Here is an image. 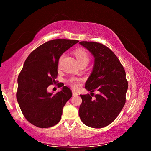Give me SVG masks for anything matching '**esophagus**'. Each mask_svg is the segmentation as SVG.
Listing matches in <instances>:
<instances>
[{
    "label": "esophagus",
    "mask_w": 151,
    "mask_h": 151,
    "mask_svg": "<svg viewBox=\"0 0 151 151\" xmlns=\"http://www.w3.org/2000/svg\"><path fill=\"white\" fill-rule=\"evenodd\" d=\"M78 94L76 93V92H75V91H73V96H78Z\"/></svg>",
    "instance_id": "34e87169"
}]
</instances>
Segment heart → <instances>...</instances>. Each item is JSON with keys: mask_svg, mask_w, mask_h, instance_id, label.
<instances>
[{"mask_svg": "<svg viewBox=\"0 0 151 151\" xmlns=\"http://www.w3.org/2000/svg\"><path fill=\"white\" fill-rule=\"evenodd\" d=\"M74 54H75L79 65H83V64L88 65L89 60H90V57H89L88 52L85 50L82 49V48L76 49L74 52ZM61 58H62V57L60 58V59ZM70 83L74 88H78L80 86V80L76 78H72L70 80Z\"/></svg>", "mask_w": 151, "mask_h": 151, "instance_id": "obj_1", "label": "heart"}]
</instances>
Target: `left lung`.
Returning <instances> with one entry per match:
<instances>
[{"mask_svg":"<svg viewBox=\"0 0 151 151\" xmlns=\"http://www.w3.org/2000/svg\"><path fill=\"white\" fill-rule=\"evenodd\" d=\"M94 57L93 72L85 83L91 95L81 94L79 116L86 126L100 129L113 122L126 102L128 81L124 67L115 54L106 46L96 42L81 41ZM99 95L92 99L93 92Z\"/></svg>","mask_w":151,"mask_h":151,"instance_id":"obj_1","label":"left lung"}]
</instances>
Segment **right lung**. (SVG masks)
I'll return each mask as SVG.
<instances>
[{
  "instance_id": "1",
  "label": "right lung",
  "mask_w": 151,
  "mask_h": 151,
  "mask_svg": "<svg viewBox=\"0 0 151 151\" xmlns=\"http://www.w3.org/2000/svg\"><path fill=\"white\" fill-rule=\"evenodd\" d=\"M78 42L49 40L33 50L25 60L18 77L17 99L25 119L35 126L48 128L60 121L63 106L72 97V92L64 84L55 94L48 93L47 88L56 83L60 56Z\"/></svg>"
}]
</instances>
